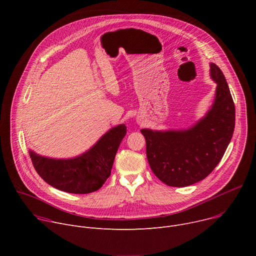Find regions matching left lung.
I'll return each instance as SVG.
<instances>
[{
  "mask_svg": "<svg viewBox=\"0 0 256 256\" xmlns=\"http://www.w3.org/2000/svg\"><path fill=\"white\" fill-rule=\"evenodd\" d=\"M216 83L206 114L186 130L142 128L146 152L154 174L165 184L188 186L204 179L223 158L235 128V105L221 68L210 64Z\"/></svg>",
  "mask_w": 256,
  "mask_h": 256,
  "instance_id": "8db88e82",
  "label": "left lung"
}]
</instances>
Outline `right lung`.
I'll return each instance as SVG.
<instances>
[{"label": "right lung", "instance_id": "right-lung-1", "mask_svg": "<svg viewBox=\"0 0 256 256\" xmlns=\"http://www.w3.org/2000/svg\"><path fill=\"white\" fill-rule=\"evenodd\" d=\"M126 134L120 124L103 134L93 147L70 159H52L29 151L32 164L40 176L52 188L85 194L98 190L110 176L120 144Z\"/></svg>", "mask_w": 256, "mask_h": 256}]
</instances>
